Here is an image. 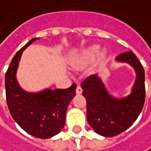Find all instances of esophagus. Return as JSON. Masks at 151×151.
<instances>
[{"label": "esophagus", "instance_id": "obj_1", "mask_svg": "<svg viewBox=\"0 0 151 151\" xmlns=\"http://www.w3.org/2000/svg\"><path fill=\"white\" fill-rule=\"evenodd\" d=\"M81 92H82V89H81V88L78 85L77 87H76V93L77 94H81Z\"/></svg>", "mask_w": 151, "mask_h": 151}]
</instances>
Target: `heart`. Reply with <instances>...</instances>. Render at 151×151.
<instances>
[{
	"instance_id": "heart-1",
	"label": "heart",
	"mask_w": 151,
	"mask_h": 151,
	"mask_svg": "<svg viewBox=\"0 0 151 151\" xmlns=\"http://www.w3.org/2000/svg\"><path fill=\"white\" fill-rule=\"evenodd\" d=\"M100 50H101V46L99 45H92L84 49L79 54V56H77L76 59L75 61L76 64L80 65V66L86 65L94 59L98 54H99L98 56H99L100 59L106 58L108 54L107 50L103 49L101 51H100Z\"/></svg>"
}]
</instances>
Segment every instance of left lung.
Masks as SVG:
<instances>
[{"instance_id": "left-lung-1", "label": "left lung", "mask_w": 151, "mask_h": 151, "mask_svg": "<svg viewBox=\"0 0 151 151\" xmlns=\"http://www.w3.org/2000/svg\"><path fill=\"white\" fill-rule=\"evenodd\" d=\"M116 62L131 65L136 73L131 93L116 98L107 91L98 74L81 82L82 95L87 101V119L93 131L103 137H114L127 130L136 121L145 101V70L132 51L116 58Z\"/></svg>"}]
</instances>
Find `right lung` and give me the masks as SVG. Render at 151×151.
<instances>
[{"instance_id": "add662e5", "label": "right lung", "mask_w": 151, "mask_h": 151, "mask_svg": "<svg viewBox=\"0 0 151 151\" xmlns=\"http://www.w3.org/2000/svg\"><path fill=\"white\" fill-rule=\"evenodd\" d=\"M39 38L31 39L12 59L5 75L6 103L11 116L25 132L45 139L58 134L65 124L68 106L76 95V85L66 89L45 88L32 93L24 90L17 81L22 53Z\"/></svg>"}]
</instances>
